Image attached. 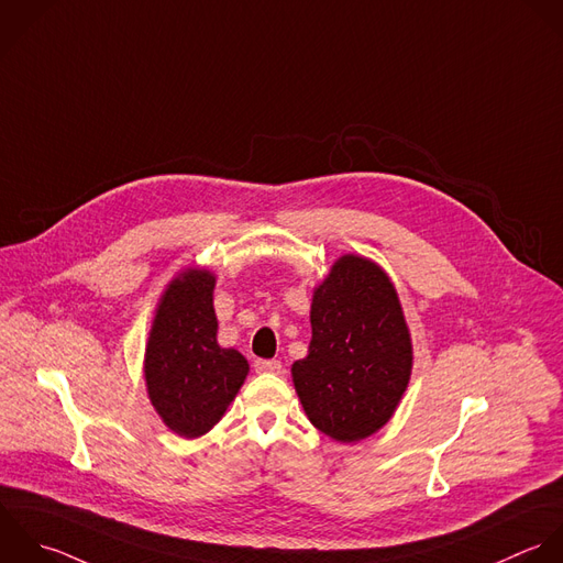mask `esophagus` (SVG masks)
I'll use <instances>...</instances> for the list:
<instances>
[{"label": "esophagus", "instance_id": "34e87169", "mask_svg": "<svg viewBox=\"0 0 563 563\" xmlns=\"http://www.w3.org/2000/svg\"><path fill=\"white\" fill-rule=\"evenodd\" d=\"M256 373H269V375H278L280 373V362L278 360H256L254 362Z\"/></svg>", "mask_w": 563, "mask_h": 563}]
</instances>
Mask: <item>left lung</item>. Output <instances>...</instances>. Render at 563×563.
<instances>
[{
	"label": "left lung",
	"mask_w": 563,
	"mask_h": 563,
	"mask_svg": "<svg viewBox=\"0 0 563 563\" xmlns=\"http://www.w3.org/2000/svg\"><path fill=\"white\" fill-rule=\"evenodd\" d=\"M412 373V342L388 274L344 254L313 289L311 344L291 377L309 421L355 443L395 415Z\"/></svg>",
	"instance_id": "8db88e82"
}]
</instances>
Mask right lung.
<instances>
[{
	"label": "right lung",
	"mask_w": 563,
	"mask_h": 563,
	"mask_svg": "<svg viewBox=\"0 0 563 563\" xmlns=\"http://www.w3.org/2000/svg\"><path fill=\"white\" fill-rule=\"evenodd\" d=\"M214 274L188 267L159 298L144 355L146 393L175 434L210 432L247 377V360L217 344Z\"/></svg>",
	"instance_id": "add662e5"
}]
</instances>
